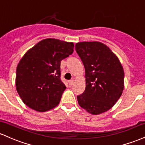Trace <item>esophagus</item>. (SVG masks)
Instances as JSON below:
<instances>
[{
    "instance_id": "34e87169",
    "label": "esophagus",
    "mask_w": 145,
    "mask_h": 145,
    "mask_svg": "<svg viewBox=\"0 0 145 145\" xmlns=\"http://www.w3.org/2000/svg\"><path fill=\"white\" fill-rule=\"evenodd\" d=\"M74 83V80H70L69 81V85H72Z\"/></svg>"
}]
</instances>
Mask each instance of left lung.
I'll use <instances>...</instances> for the list:
<instances>
[{
	"mask_svg": "<svg viewBox=\"0 0 145 145\" xmlns=\"http://www.w3.org/2000/svg\"><path fill=\"white\" fill-rule=\"evenodd\" d=\"M76 52L85 69L86 88L77 96L78 104L90 114L97 115L114 106L124 89V71L118 57L99 41L76 44Z\"/></svg>",
	"mask_w": 145,
	"mask_h": 145,
	"instance_id": "left-lung-1",
	"label": "left lung"
}]
</instances>
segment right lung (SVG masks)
I'll return each mask as SVG.
<instances>
[{"instance_id": "1", "label": "right lung", "mask_w": 145, "mask_h": 145, "mask_svg": "<svg viewBox=\"0 0 145 145\" xmlns=\"http://www.w3.org/2000/svg\"><path fill=\"white\" fill-rule=\"evenodd\" d=\"M74 47L73 42L48 38L25 53L17 66L16 86L26 106L41 112L58 106L66 89L60 78L61 61Z\"/></svg>"}]
</instances>
